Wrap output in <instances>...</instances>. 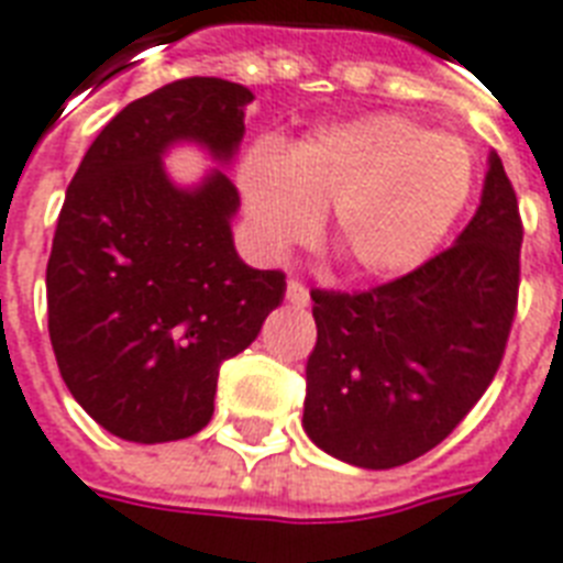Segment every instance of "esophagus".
Wrapping results in <instances>:
<instances>
[{
  "mask_svg": "<svg viewBox=\"0 0 563 563\" xmlns=\"http://www.w3.org/2000/svg\"><path fill=\"white\" fill-rule=\"evenodd\" d=\"M287 302L296 305V308H305V305L310 302L308 287H305L302 282H296V278H290V282H287Z\"/></svg>",
  "mask_w": 563,
  "mask_h": 563,
  "instance_id": "1",
  "label": "esophagus"
}]
</instances>
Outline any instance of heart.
<instances>
[{"label": "heart", "instance_id": "heart-1", "mask_svg": "<svg viewBox=\"0 0 563 563\" xmlns=\"http://www.w3.org/2000/svg\"><path fill=\"white\" fill-rule=\"evenodd\" d=\"M474 186L471 151L404 115L328 128L282 156L255 147L241 195L267 255L305 244L331 211L328 241L352 276H401L430 258Z\"/></svg>", "mask_w": 563, "mask_h": 563}]
</instances>
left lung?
Wrapping results in <instances>:
<instances>
[{"mask_svg":"<svg viewBox=\"0 0 563 563\" xmlns=\"http://www.w3.org/2000/svg\"><path fill=\"white\" fill-rule=\"evenodd\" d=\"M523 220L492 154L479 209L456 244L368 290H310L317 345L305 366L308 435L357 467L424 456L483 398L506 354Z\"/></svg>","mask_w":563,"mask_h":563,"instance_id":"8db88e82","label":"left lung"}]
</instances>
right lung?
<instances>
[{
  "instance_id": "right-lung-1",
  "label": "right lung",
  "mask_w": 563,
  "mask_h": 563,
  "mask_svg": "<svg viewBox=\"0 0 563 563\" xmlns=\"http://www.w3.org/2000/svg\"><path fill=\"white\" fill-rule=\"evenodd\" d=\"M253 92L183 78L128 103L75 170L46 267L48 336L75 401L119 439L177 442L214 412L223 360L258 336L285 296L282 269L238 258V188L214 170L170 186L162 151L203 142L229 159Z\"/></svg>"
}]
</instances>
